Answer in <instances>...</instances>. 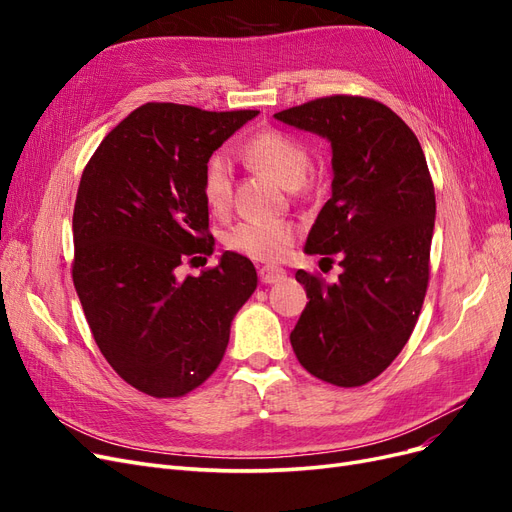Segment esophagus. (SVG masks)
<instances>
[{
	"label": "esophagus",
	"mask_w": 512,
	"mask_h": 512,
	"mask_svg": "<svg viewBox=\"0 0 512 512\" xmlns=\"http://www.w3.org/2000/svg\"><path fill=\"white\" fill-rule=\"evenodd\" d=\"M258 277H260V282L262 284H277V282H282L284 277H286V271L284 269H280V267H260L258 269Z\"/></svg>",
	"instance_id": "esophagus-1"
}]
</instances>
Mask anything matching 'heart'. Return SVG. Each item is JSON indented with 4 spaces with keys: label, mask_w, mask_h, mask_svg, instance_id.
<instances>
[{
    "label": "heart",
    "mask_w": 512,
    "mask_h": 512,
    "mask_svg": "<svg viewBox=\"0 0 512 512\" xmlns=\"http://www.w3.org/2000/svg\"><path fill=\"white\" fill-rule=\"evenodd\" d=\"M243 160L265 170L288 190H297L307 181L312 160L307 149L280 130L254 134L241 149ZM203 196L211 211H224L232 198V162L224 151L213 153L205 164ZM297 239L294 226L288 222H237L224 230L222 243L230 252L258 262L282 260Z\"/></svg>",
    "instance_id": "1"
}]
</instances>
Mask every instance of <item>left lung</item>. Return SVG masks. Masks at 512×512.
Instances as JSON below:
<instances>
[{"instance_id":"left-lung-1","label":"left lung","mask_w":512,"mask_h":512,"mask_svg":"<svg viewBox=\"0 0 512 512\" xmlns=\"http://www.w3.org/2000/svg\"><path fill=\"white\" fill-rule=\"evenodd\" d=\"M273 117L331 143L333 194L305 252L339 254L344 269L337 284L297 271L309 303L292 350L312 376L363 386L406 346L425 301L436 220L425 153L404 119L371 98H318Z\"/></svg>"}]
</instances>
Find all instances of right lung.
Instances as JSON below:
<instances>
[{"label": "right lung", "instance_id": "obj_1", "mask_svg": "<svg viewBox=\"0 0 512 512\" xmlns=\"http://www.w3.org/2000/svg\"><path fill=\"white\" fill-rule=\"evenodd\" d=\"M256 115L149 102L104 136L83 170L74 288L108 365L151 397H183L218 369L230 322L256 290L252 260L235 252L198 277L175 273L213 254L205 164Z\"/></svg>", "mask_w": 512, "mask_h": 512}]
</instances>
